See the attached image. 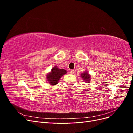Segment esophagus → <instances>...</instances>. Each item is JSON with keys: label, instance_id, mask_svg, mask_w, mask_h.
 <instances>
[{"label": "esophagus", "instance_id": "esophagus-1", "mask_svg": "<svg viewBox=\"0 0 133 133\" xmlns=\"http://www.w3.org/2000/svg\"><path fill=\"white\" fill-rule=\"evenodd\" d=\"M69 73H70V74H74V70H73V69L70 70V71H69Z\"/></svg>", "mask_w": 133, "mask_h": 133}]
</instances>
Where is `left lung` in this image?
<instances>
[{
    "label": "left lung",
    "mask_w": 133,
    "mask_h": 133,
    "mask_svg": "<svg viewBox=\"0 0 133 133\" xmlns=\"http://www.w3.org/2000/svg\"><path fill=\"white\" fill-rule=\"evenodd\" d=\"M81 76L82 78L85 80V82H90V75L88 74V73H87V72H85V73H82Z\"/></svg>",
    "instance_id": "obj_1"
}]
</instances>
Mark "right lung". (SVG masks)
<instances>
[{
    "label": "right lung",
    "instance_id": "obj_1",
    "mask_svg": "<svg viewBox=\"0 0 133 133\" xmlns=\"http://www.w3.org/2000/svg\"><path fill=\"white\" fill-rule=\"evenodd\" d=\"M66 73V71L64 69H60L55 66L51 69L50 73L47 75V79L50 84L52 85H56L58 82L60 78Z\"/></svg>",
    "mask_w": 133,
    "mask_h": 133
}]
</instances>
